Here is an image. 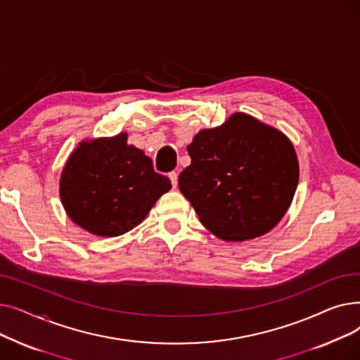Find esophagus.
Masks as SVG:
<instances>
[{
    "instance_id": "1",
    "label": "esophagus",
    "mask_w": 360,
    "mask_h": 360,
    "mask_svg": "<svg viewBox=\"0 0 360 360\" xmlns=\"http://www.w3.org/2000/svg\"><path fill=\"white\" fill-rule=\"evenodd\" d=\"M167 176H169L170 182H172V186L176 188L178 186V174L176 172H170Z\"/></svg>"
}]
</instances>
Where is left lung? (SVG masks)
Returning a JSON list of instances; mask_svg holds the SVG:
<instances>
[{"label": "left lung", "mask_w": 360, "mask_h": 360, "mask_svg": "<svg viewBox=\"0 0 360 360\" xmlns=\"http://www.w3.org/2000/svg\"><path fill=\"white\" fill-rule=\"evenodd\" d=\"M182 195L219 239L242 242L269 233L289 210L299 162L286 134L243 112L200 129L186 147Z\"/></svg>", "instance_id": "1"}]
</instances>
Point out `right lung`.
Returning a JSON list of instances; mask_svg holds the SVG:
<instances>
[{
    "instance_id": "add662e5",
    "label": "right lung",
    "mask_w": 360,
    "mask_h": 360,
    "mask_svg": "<svg viewBox=\"0 0 360 360\" xmlns=\"http://www.w3.org/2000/svg\"><path fill=\"white\" fill-rule=\"evenodd\" d=\"M127 132L79 143L60 178L67 216L91 235L113 238L139 226L172 185L156 174Z\"/></svg>"
}]
</instances>
